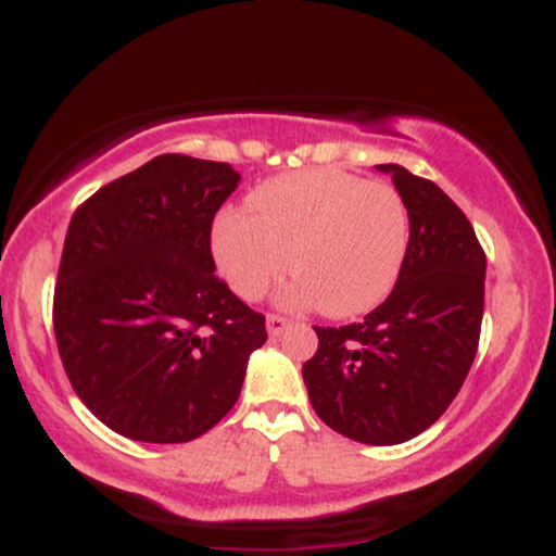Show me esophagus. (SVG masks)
I'll return each mask as SVG.
<instances>
[{"mask_svg":"<svg viewBox=\"0 0 556 556\" xmlns=\"http://www.w3.org/2000/svg\"><path fill=\"white\" fill-rule=\"evenodd\" d=\"M287 329H290V321H287V318L277 316V314L266 316V331H269L271 337H279V334H285Z\"/></svg>","mask_w":556,"mask_h":556,"instance_id":"esophagus-1","label":"esophagus"}]
</instances>
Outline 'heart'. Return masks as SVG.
Listing matches in <instances>:
<instances>
[{
	"label": "heart",
	"mask_w": 556,
	"mask_h": 556,
	"mask_svg": "<svg viewBox=\"0 0 556 556\" xmlns=\"http://www.w3.org/2000/svg\"><path fill=\"white\" fill-rule=\"evenodd\" d=\"M253 208H225L212 229L216 269L245 300H258L290 264V308L331 316L376 308L397 285L410 242L402 195L340 169H305L253 190Z\"/></svg>",
	"instance_id": "heart-1"
}]
</instances>
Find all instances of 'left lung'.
Here are the masks:
<instances>
[{
  "mask_svg": "<svg viewBox=\"0 0 556 556\" xmlns=\"http://www.w3.org/2000/svg\"><path fill=\"white\" fill-rule=\"evenodd\" d=\"M392 175L407 206L410 242L394 290L348 327H314L303 366L316 416L361 444H400L442 418L473 366L483 318L486 256L473 225L437 182L400 164Z\"/></svg>",
  "mask_w": 556,
  "mask_h": 556,
  "instance_id": "1",
  "label": "left lung"
}]
</instances>
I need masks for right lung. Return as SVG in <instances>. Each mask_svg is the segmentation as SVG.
Masks as SVG:
<instances>
[{
  "label": "right lung",
  "mask_w": 556,
  "mask_h": 556,
  "mask_svg": "<svg viewBox=\"0 0 556 556\" xmlns=\"http://www.w3.org/2000/svg\"><path fill=\"white\" fill-rule=\"evenodd\" d=\"M229 164L146 162L88 198L67 227L54 334L70 384L112 431L180 444L232 410L266 318L214 274L212 222Z\"/></svg>",
  "instance_id": "obj_1"
}]
</instances>
